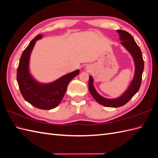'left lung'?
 <instances>
[{"mask_svg":"<svg viewBox=\"0 0 158 158\" xmlns=\"http://www.w3.org/2000/svg\"><path fill=\"white\" fill-rule=\"evenodd\" d=\"M120 36L121 44L131 52L135 63V74L131 84L123 95L117 99H110L102 97L94 89L93 78L89 77L88 88L90 94L96 101L103 106L109 107H118L125 105L135 95L140 89L142 81V76L144 70V60L140 47L136 44L133 37L128 32L118 30H117Z\"/></svg>","mask_w":158,"mask_h":158,"instance_id":"1","label":"left lung"}]
</instances>
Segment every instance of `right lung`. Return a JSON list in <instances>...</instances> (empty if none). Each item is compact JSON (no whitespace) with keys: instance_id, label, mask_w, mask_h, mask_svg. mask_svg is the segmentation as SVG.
I'll return each instance as SVG.
<instances>
[{"instance_id":"right-lung-1","label":"right lung","mask_w":158,"mask_h":158,"mask_svg":"<svg viewBox=\"0 0 158 158\" xmlns=\"http://www.w3.org/2000/svg\"><path fill=\"white\" fill-rule=\"evenodd\" d=\"M37 35L22 52L17 69V82L23 98L38 109L49 110L56 107L63 99L69 82L79 74V70L63 76L48 84L37 82L29 73V60L31 52L37 40Z\"/></svg>"}]
</instances>
